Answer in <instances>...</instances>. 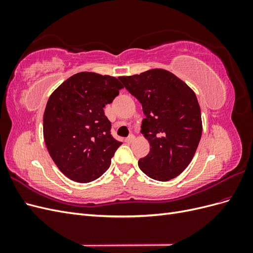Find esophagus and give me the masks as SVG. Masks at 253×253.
Here are the masks:
<instances>
[{"mask_svg": "<svg viewBox=\"0 0 253 253\" xmlns=\"http://www.w3.org/2000/svg\"><path fill=\"white\" fill-rule=\"evenodd\" d=\"M134 139H135V136H134L133 134H131V135H129L128 137H126V142H132Z\"/></svg>", "mask_w": 253, "mask_h": 253, "instance_id": "34e87169", "label": "esophagus"}]
</instances>
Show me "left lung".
I'll list each match as a JSON object with an SVG mask.
<instances>
[{"label": "left lung", "mask_w": 253, "mask_h": 253, "mask_svg": "<svg viewBox=\"0 0 253 253\" xmlns=\"http://www.w3.org/2000/svg\"><path fill=\"white\" fill-rule=\"evenodd\" d=\"M142 105L141 133L150 153L138 166L149 177L168 181L192 160L202 137L201 108L194 91L166 70H150L118 78Z\"/></svg>", "instance_id": "1"}]
</instances>
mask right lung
I'll use <instances>...</instances> for the list:
<instances>
[{
    "label": "right lung",
    "instance_id": "obj_1",
    "mask_svg": "<svg viewBox=\"0 0 253 253\" xmlns=\"http://www.w3.org/2000/svg\"><path fill=\"white\" fill-rule=\"evenodd\" d=\"M122 87L115 77L82 72L50 95L43 117L44 141L53 163L70 179L93 181L110 168L122 143L112 136L103 108Z\"/></svg>",
    "mask_w": 253,
    "mask_h": 253
}]
</instances>
